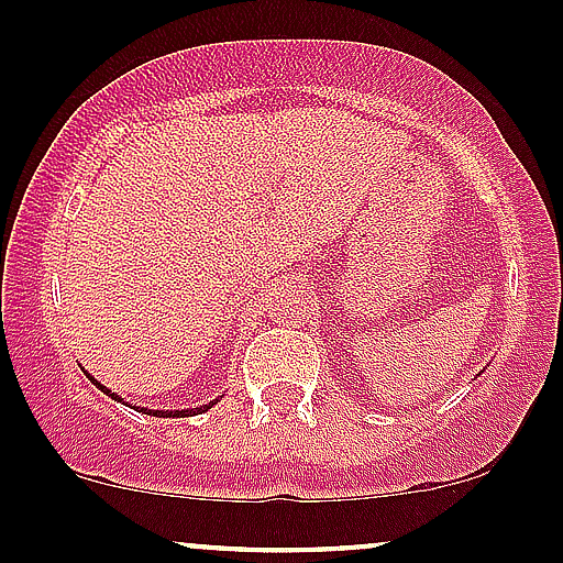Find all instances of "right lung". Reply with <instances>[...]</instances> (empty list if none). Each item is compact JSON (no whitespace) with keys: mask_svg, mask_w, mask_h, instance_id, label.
Segmentation results:
<instances>
[{"mask_svg":"<svg viewBox=\"0 0 563 563\" xmlns=\"http://www.w3.org/2000/svg\"><path fill=\"white\" fill-rule=\"evenodd\" d=\"M86 376H88L90 380H93V384L99 386V389L104 391V395H110L112 400L123 402V400H120V395H114V391L107 389L104 384H99V380H96L93 376H90V373H86ZM211 405H214V402H209V405H201V408H190V410H147V408H136V410H142V413H150V416H161V419H174V416H177V419H185V416H196V413H203V410H209ZM131 408H134V405H131Z\"/></svg>","mask_w":563,"mask_h":563,"instance_id":"1","label":"right lung"}]
</instances>
